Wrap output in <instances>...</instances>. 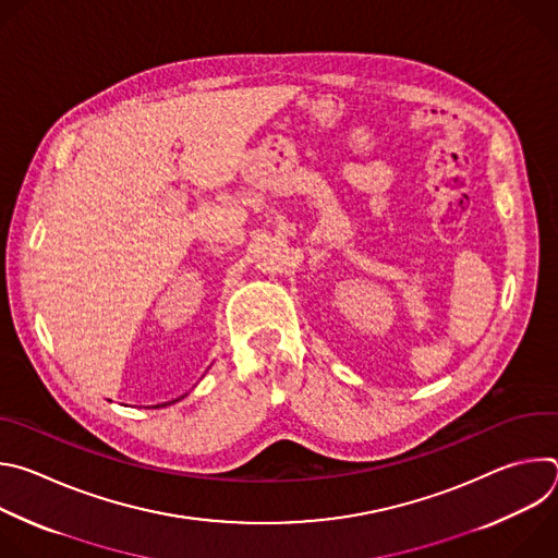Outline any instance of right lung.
Listing matches in <instances>:
<instances>
[{"instance_id": "obj_1", "label": "right lung", "mask_w": 558, "mask_h": 558, "mask_svg": "<svg viewBox=\"0 0 558 558\" xmlns=\"http://www.w3.org/2000/svg\"><path fill=\"white\" fill-rule=\"evenodd\" d=\"M185 397V395H183ZM179 400H181V397H179ZM179 400H172V402H166V404H161V407H168V404H174V402H179ZM158 409V407H156Z\"/></svg>"}]
</instances>
